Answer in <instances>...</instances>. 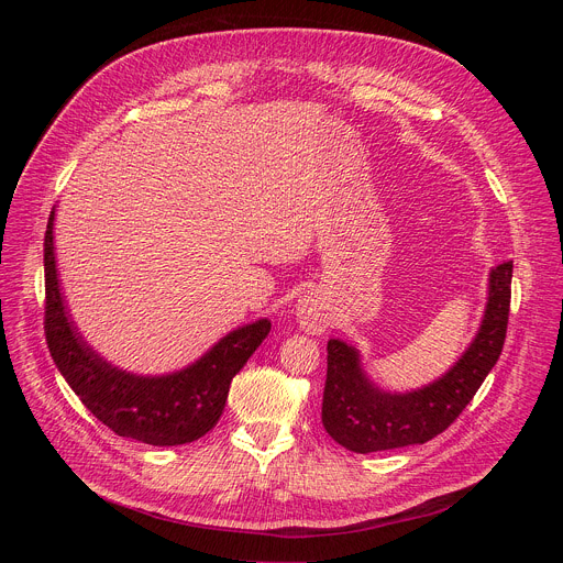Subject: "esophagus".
I'll use <instances>...</instances> for the list:
<instances>
[{
	"mask_svg": "<svg viewBox=\"0 0 563 563\" xmlns=\"http://www.w3.org/2000/svg\"><path fill=\"white\" fill-rule=\"evenodd\" d=\"M296 318L305 332L309 334H320L325 332L330 325V316L328 309L316 294H307L298 300L296 305Z\"/></svg>",
	"mask_w": 563,
	"mask_h": 563,
	"instance_id": "34e87169",
	"label": "esophagus"
}]
</instances>
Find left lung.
<instances>
[{
    "instance_id": "8db88e82",
    "label": "left lung",
    "mask_w": 563,
    "mask_h": 563,
    "mask_svg": "<svg viewBox=\"0 0 563 563\" xmlns=\"http://www.w3.org/2000/svg\"><path fill=\"white\" fill-rule=\"evenodd\" d=\"M512 263L488 278V302L481 328L463 356L434 383L412 391H385L361 367L356 347L330 339L323 426L352 452H378L426 443L448 430L486 380L504 350L510 313Z\"/></svg>"
}]
</instances>
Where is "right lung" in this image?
I'll return each instance as SVG.
<instances>
[{"mask_svg": "<svg viewBox=\"0 0 563 563\" xmlns=\"http://www.w3.org/2000/svg\"><path fill=\"white\" fill-rule=\"evenodd\" d=\"M51 211L44 235L48 352L87 410L118 437L148 445H183L205 437L220 419L231 378L267 339V318L222 336L196 363L163 376H137L107 363L77 332L66 309L55 263Z\"/></svg>", "mask_w": 563, "mask_h": 563, "instance_id": "right-lung-1", "label": "right lung"}]
</instances>
